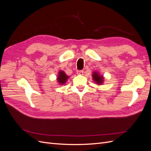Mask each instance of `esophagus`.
Wrapping results in <instances>:
<instances>
[{"label":"esophagus","instance_id":"34e87169","mask_svg":"<svg viewBox=\"0 0 151 151\" xmlns=\"http://www.w3.org/2000/svg\"><path fill=\"white\" fill-rule=\"evenodd\" d=\"M83 73H84L83 70H77V74L78 75H83Z\"/></svg>","mask_w":151,"mask_h":151}]
</instances>
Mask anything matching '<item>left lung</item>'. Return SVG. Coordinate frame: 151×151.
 <instances>
[{
  "label": "left lung",
  "instance_id": "obj_1",
  "mask_svg": "<svg viewBox=\"0 0 151 151\" xmlns=\"http://www.w3.org/2000/svg\"><path fill=\"white\" fill-rule=\"evenodd\" d=\"M93 79L94 83L98 85H102L104 83V77L103 75H101L98 71H94L92 74Z\"/></svg>",
  "mask_w": 151,
  "mask_h": 151
}]
</instances>
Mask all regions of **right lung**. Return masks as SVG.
<instances>
[{"label":"right lung","instance_id":"right-lung-1","mask_svg":"<svg viewBox=\"0 0 151 151\" xmlns=\"http://www.w3.org/2000/svg\"><path fill=\"white\" fill-rule=\"evenodd\" d=\"M68 78H69V76H67L64 71L60 70L58 73V76L57 77V83L60 85L62 86L66 83V82Z\"/></svg>","mask_w":151,"mask_h":151}]
</instances>
